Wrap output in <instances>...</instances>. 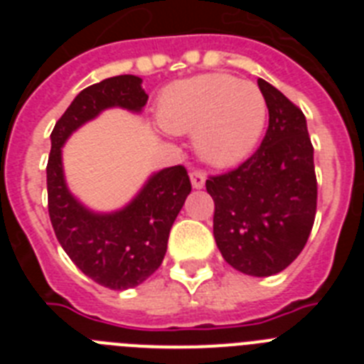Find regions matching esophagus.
<instances>
[{"label": "esophagus", "instance_id": "1", "mask_svg": "<svg viewBox=\"0 0 364 364\" xmlns=\"http://www.w3.org/2000/svg\"><path fill=\"white\" fill-rule=\"evenodd\" d=\"M189 178H191V186L195 189H202V188H204V184H205V175H204V173L193 171L191 175H189Z\"/></svg>", "mask_w": 364, "mask_h": 364}]
</instances>
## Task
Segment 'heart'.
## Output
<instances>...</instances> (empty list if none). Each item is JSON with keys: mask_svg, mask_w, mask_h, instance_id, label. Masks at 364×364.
Segmentation results:
<instances>
[{"mask_svg": "<svg viewBox=\"0 0 364 364\" xmlns=\"http://www.w3.org/2000/svg\"><path fill=\"white\" fill-rule=\"evenodd\" d=\"M268 105L252 82L230 74H198L164 89L156 120L175 134L193 133L198 159L215 167L242 162L264 131Z\"/></svg>", "mask_w": 364, "mask_h": 364, "instance_id": "1", "label": "heart"}]
</instances>
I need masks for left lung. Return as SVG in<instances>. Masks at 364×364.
I'll use <instances>...</instances> for the list:
<instances>
[{"instance_id": "obj_1", "label": "left lung", "mask_w": 364, "mask_h": 364, "mask_svg": "<svg viewBox=\"0 0 364 364\" xmlns=\"http://www.w3.org/2000/svg\"><path fill=\"white\" fill-rule=\"evenodd\" d=\"M269 112L259 149L235 171L205 180L213 235L228 264L252 277L282 272L302 252L317 210L314 147L306 118L259 78Z\"/></svg>"}]
</instances>
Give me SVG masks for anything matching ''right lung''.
Masks as SVG:
<instances>
[{
	"label": "right lung",
	"mask_w": 364,
	"mask_h": 364,
	"mask_svg": "<svg viewBox=\"0 0 364 364\" xmlns=\"http://www.w3.org/2000/svg\"><path fill=\"white\" fill-rule=\"evenodd\" d=\"M147 98L142 78L112 76L83 89L50 134L47 193L56 239L87 277L111 290L134 288L159 269L173 222L191 193V182L182 166L164 167L151 173L125 205L95 211L67 186L62 149L73 133L104 111L125 109L140 114Z\"/></svg>",
	"instance_id": "1"
}]
</instances>
